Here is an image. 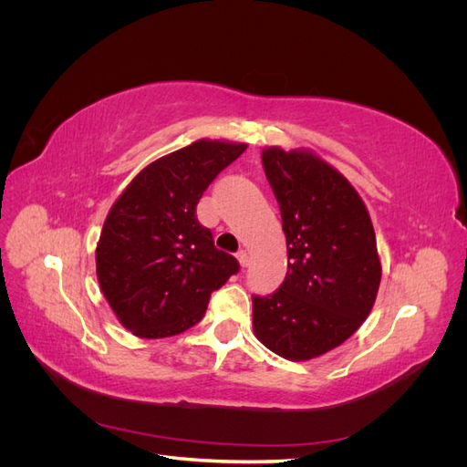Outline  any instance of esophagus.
I'll return each instance as SVG.
<instances>
[{
    "label": "esophagus",
    "mask_w": 467,
    "mask_h": 467,
    "mask_svg": "<svg viewBox=\"0 0 467 467\" xmlns=\"http://www.w3.org/2000/svg\"><path fill=\"white\" fill-rule=\"evenodd\" d=\"M237 261H239V265H242V266H247L249 265V255H247V251H237Z\"/></svg>",
    "instance_id": "34e87169"
}]
</instances>
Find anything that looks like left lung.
I'll return each mask as SVG.
<instances>
[{
    "label": "left lung",
    "mask_w": 467,
    "mask_h": 467,
    "mask_svg": "<svg viewBox=\"0 0 467 467\" xmlns=\"http://www.w3.org/2000/svg\"><path fill=\"white\" fill-rule=\"evenodd\" d=\"M280 206L288 273L253 296V331L275 355L309 360L343 345L368 317L381 278L376 234L360 194L309 150H263Z\"/></svg>",
    "instance_id": "1"
}]
</instances>
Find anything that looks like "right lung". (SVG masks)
I'll return each mask as SVG.
<instances>
[{
	"label": "right lung",
	"instance_id": "1",
	"mask_svg": "<svg viewBox=\"0 0 467 467\" xmlns=\"http://www.w3.org/2000/svg\"><path fill=\"white\" fill-rule=\"evenodd\" d=\"M247 144L196 140L144 167L112 204L99 237L97 280L126 329L173 337L199 323L210 294L239 271L214 247L196 204Z\"/></svg>",
	"mask_w": 467,
	"mask_h": 467
}]
</instances>
